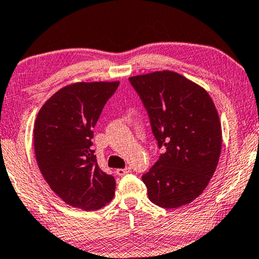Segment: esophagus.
<instances>
[{
  "mask_svg": "<svg viewBox=\"0 0 259 259\" xmlns=\"http://www.w3.org/2000/svg\"><path fill=\"white\" fill-rule=\"evenodd\" d=\"M130 171H131L130 167L126 166V167H124V169H117V170H116V175H117V176H124L125 174L130 172Z\"/></svg>",
  "mask_w": 259,
  "mask_h": 259,
  "instance_id": "1",
  "label": "esophagus"
}]
</instances>
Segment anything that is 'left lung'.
Returning <instances> with one entry per match:
<instances>
[{"mask_svg": "<svg viewBox=\"0 0 259 259\" xmlns=\"http://www.w3.org/2000/svg\"><path fill=\"white\" fill-rule=\"evenodd\" d=\"M164 147L154 166L142 176L156 205L176 209L191 203L209 184L222 150V126L210 95L178 72L162 70L131 76Z\"/></svg>", "mask_w": 259, "mask_h": 259, "instance_id": "left-lung-1", "label": "left lung"}]
</instances>
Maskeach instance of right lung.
Wrapping results in <instances>:
<instances>
[{
	"instance_id": "add662e5",
	"label": "right lung",
	"mask_w": 259,
	"mask_h": 259,
	"mask_svg": "<svg viewBox=\"0 0 259 259\" xmlns=\"http://www.w3.org/2000/svg\"><path fill=\"white\" fill-rule=\"evenodd\" d=\"M119 82H77L58 90L39 109L34 148L39 171L57 196L85 211L111 202L116 182L97 164L94 126Z\"/></svg>"
}]
</instances>
